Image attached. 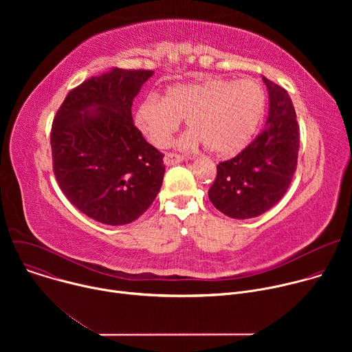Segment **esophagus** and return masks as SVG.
Listing matches in <instances>:
<instances>
[{
	"label": "esophagus",
	"instance_id": "obj_1",
	"mask_svg": "<svg viewBox=\"0 0 352 352\" xmlns=\"http://www.w3.org/2000/svg\"><path fill=\"white\" fill-rule=\"evenodd\" d=\"M184 160H185L184 156L175 155V153H166V156H164V164H166V166H173V164L181 163V162H184Z\"/></svg>",
	"mask_w": 352,
	"mask_h": 352
}]
</instances>
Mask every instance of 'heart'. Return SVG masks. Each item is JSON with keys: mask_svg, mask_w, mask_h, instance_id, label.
Listing matches in <instances>:
<instances>
[{"mask_svg": "<svg viewBox=\"0 0 352 352\" xmlns=\"http://www.w3.org/2000/svg\"><path fill=\"white\" fill-rule=\"evenodd\" d=\"M266 109V94L254 79H206L168 87L163 98L146 97L135 113V125L156 147H167L186 118L190 128L182 148L204 144L220 157L243 150L256 133Z\"/></svg>", "mask_w": 352, "mask_h": 352, "instance_id": "obj_1", "label": "heart"}]
</instances>
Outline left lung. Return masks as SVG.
Masks as SVG:
<instances>
[{
  "label": "left lung",
  "instance_id": "obj_1",
  "mask_svg": "<svg viewBox=\"0 0 352 352\" xmlns=\"http://www.w3.org/2000/svg\"><path fill=\"white\" fill-rule=\"evenodd\" d=\"M269 93L263 131L239 155L217 166L209 199L223 214L245 220L272 209L287 192L296 170L299 126L285 89L262 78Z\"/></svg>",
  "mask_w": 352,
  "mask_h": 352
}]
</instances>
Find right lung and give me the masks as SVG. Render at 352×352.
Masks as SVG:
<instances>
[{
  "instance_id": "1",
  "label": "right lung",
  "mask_w": 352,
  "mask_h": 352,
  "mask_svg": "<svg viewBox=\"0 0 352 352\" xmlns=\"http://www.w3.org/2000/svg\"><path fill=\"white\" fill-rule=\"evenodd\" d=\"M153 71L121 69L72 89L52 128L53 168L69 202L87 217L124 226L156 199L164 155L135 126L131 107Z\"/></svg>"
}]
</instances>
